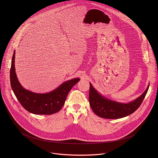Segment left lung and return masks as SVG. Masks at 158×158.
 Instances as JSON below:
<instances>
[{"label": "left lung", "instance_id": "obj_1", "mask_svg": "<svg viewBox=\"0 0 158 158\" xmlns=\"http://www.w3.org/2000/svg\"><path fill=\"white\" fill-rule=\"evenodd\" d=\"M149 88V85L145 91L135 100L128 103H121L108 100L95 90L90 83L89 100L90 107L98 116L108 118L117 119L128 116L135 111L142 103Z\"/></svg>", "mask_w": 158, "mask_h": 158}]
</instances>
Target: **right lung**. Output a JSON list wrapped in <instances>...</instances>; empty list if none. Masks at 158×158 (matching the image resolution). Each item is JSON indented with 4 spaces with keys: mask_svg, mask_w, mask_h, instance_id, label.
<instances>
[{
    "mask_svg": "<svg viewBox=\"0 0 158 158\" xmlns=\"http://www.w3.org/2000/svg\"><path fill=\"white\" fill-rule=\"evenodd\" d=\"M15 52H14L10 69V83L12 90L19 103L30 113L34 114L50 115L57 113L64 105L66 97L79 78L70 80L58 88L46 94H36L23 88L16 74L15 68Z\"/></svg>",
    "mask_w": 158,
    "mask_h": 158,
    "instance_id": "1",
    "label": "right lung"
}]
</instances>
